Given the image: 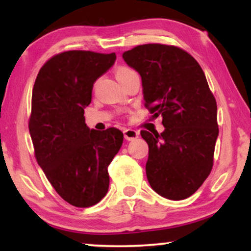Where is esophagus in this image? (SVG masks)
<instances>
[{
  "label": "esophagus",
  "instance_id": "obj_1",
  "mask_svg": "<svg viewBox=\"0 0 251 251\" xmlns=\"http://www.w3.org/2000/svg\"><path fill=\"white\" fill-rule=\"evenodd\" d=\"M123 135H125V138L130 142V140H135L136 138H138L139 132L133 129H126L125 131H123Z\"/></svg>",
  "mask_w": 251,
  "mask_h": 251
}]
</instances>
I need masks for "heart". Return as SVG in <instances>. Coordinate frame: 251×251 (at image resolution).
Listing matches in <instances>:
<instances>
[{"mask_svg":"<svg viewBox=\"0 0 251 251\" xmlns=\"http://www.w3.org/2000/svg\"><path fill=\"white\" fill-rule=\"evenodd\" d=\"M131 72H132V70H130V68H128V67H125V66L119 67L118 70H116V72H115L116 78L121 77V76H125V75L131 73Z\"/></svg>","mask_w":251,"mask_h":251,"instance_id":"obj_1","label":"heart"}]
</instances>
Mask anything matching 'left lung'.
Segmentation results:
<instances>
[{
  "mask_svg": "<svg viewBox=\"0 0 251 251\" xmlns=\"http://www.w3.org/2000/svg\"><path fill=\"white\" fill-rule=\"evenodd\" d=\"M122 58L142 77L145 106L162 116L163 132L140 135L149 144L146 176L169 200H184L210 174L218 137L217 104L198 61L174 46L144 44Z\"/></svg>",
  "mask_w": 251,
  "mask_h": 251,
  "instance_id": "1",
  "label": "left lung"
}]
</instances>
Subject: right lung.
Returning a JSON list of instances; mask_svg holds the SVG:
<instances>
[{
  "mask_svg": "<svg viewBox=\"0 0 251 251\" xmlns=\"http://www.w3.org/2000/svg\"><path fill=\"white\" fill-rule=\"evenodd\" d=\"M115 59L114 52L65 51L43 65L34 83L28 128L35 157L57 193L74 207H91L105 197L107 167L123 143L119 129H90L84 118L94 83Z\"/></svg>",
  "mask_w": 251,
  "mask_h": 251,
  "instance_id": "right-lung-1",
  "label": "right lung"
}]
</instances>
